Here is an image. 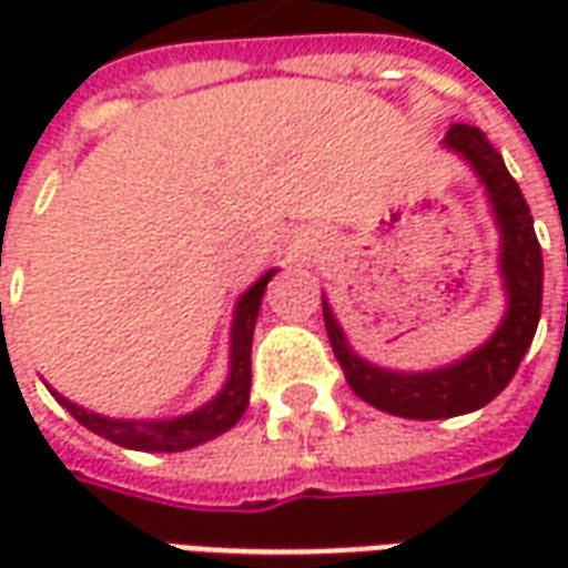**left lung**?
Returning <instances> with one entry per match:
<instances>
[{"mask_svg":"<svg viewBox=\"0 0 568 568\" xmlns=\"http://www.w3.org/2000/svg\"><path fill=\"white\" fill-rule=\"evenodd\" d=\"M447 145L453 151H463L468 163L480 173L493 210L499 215L508 316L499 325V332L493 334V341L453 368L428 371V374H393L362 362L346 346L328 304L322 307L334 356L341 362L353 393L386 414L407 419H447L489 405L511 383L514 371L520 368V358L532 344L541 316V276H545L541 246L520 185L505 170L499 151L471 124H453Z\"/></svg>","mask_w":568,"mask_h":568,"instance_id":"obj_1","label":"left lung"}]
</instances>
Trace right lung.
<instances>
[{"label":"right lung","mask_w":568,"mask_h":568,"mask_svg":"<svg viewBox=\"0 0 568 568\" xmlns=\"http://www.w3.org/2000/svg\"><path fill=\"white\" fill-rule=\"evenodd\" d=\"M271 273H264L258 283L240 297L234 316V341H231V381L222 389L219 398H212L210 405L200 407L194 414L179 419H161V423H133V419H105L100 414H88L84 407L72 405L63 395L54 398L67 407L81 426L91 428L97 435H103L112 444L130 447V450L149 453H179L187 447H197L203 440L219 438L222 432L236 426V419L243 417L248 407V386H252V332L258 320L261 297L271 283Z\"/></svg>","instance_id":"1"}]
</instances>
